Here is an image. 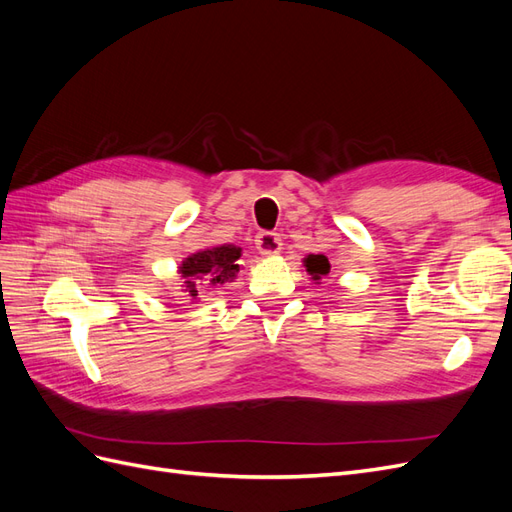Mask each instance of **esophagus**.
Listing matches in <instances>:
<instances>
[{
	"instance_id": "1",
	"label": "esophagus",
	"mask_w": 512,
	"mask_h": 512,
	"mask_svg": "<svg viewBox=\"0 0 512 512\" xmlns=\"http://www.w3.org/2000/svg\"><path fill=\"white\" fill-rule=\"evenodd\" d=\"M256 247L262 256H273L282 250V239L277 232H260L256 237Z\"/></svg>"
}]
</instances>
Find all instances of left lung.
Segmentation results:
<instances>
[{
	"label": "left lung",
	"mask_w": 512,
	"mask_h": 512,
	"mask_svg": "<svg viewBox=\"0 0 512 512\" xmlns=\"http://www.w3.org/2000/svg\"><path fill=\"white\" fill-rule=\"evenodd\" d=\"M303 267H305V271H307L309 275H312V280H314L316 284H320L322 277L329 275L331 262H329V258L324 256V254H309V256L303 258Z\"/></svg>",
	"instance_id": "8db88e82"
}]
</instances>
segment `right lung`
Returning a JSON list of instances; mask_svg holds the SVG:
<instances>
[{"label":"right lung","mask_w":512,"mask_h":512,"mask_svg":"<svg viewBox=\"0 0 512 512\" xmlns=\"http://www.w3.org/2000/svg\"><path fill=\"white\" fill-rule=\"evenodd\" d=\"M241 258V247L224 243L207 247L196 254H190L179 265L183 288L192 303L200 299V290L209 286H220L232 282L239 273L237 260Z\"/></svg>","instance_id":"add662e5"}]
</instances>
